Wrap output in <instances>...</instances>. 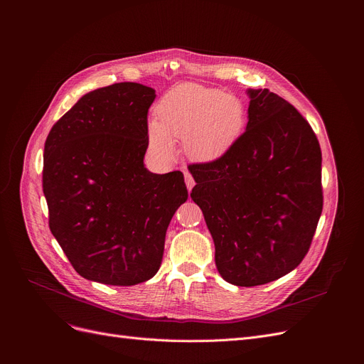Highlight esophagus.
<instances>
[{
  "label": "esophagus",
  "mask_w": 364,
  "mask_h": 364,
  "mask_svg": "<svg viewBox=\"0 0 364 364\" xmlns=\"http://www.w3.org/2000/svg\"><path fill=\"white\" fill-rule=\"evenodd\" d=\"M184 178H186V186H187V188H188V192L190 190H192L193 187H195V178L192 177V174H190L188 171H184Z\"/></svg>",
  "instance_id": "34e87169"
}]
</instances>
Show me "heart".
I'll use <instances>...</instances> for the list:
<instances>
[{
    "label": "heart",
    "mask_w": 364,
    "mask_h": 364,
    "mask_svg": "<svg viewBox=\"0 0 364 364\" xmlns=\"http://www.w3.org/2000/svg\"><path fill=\"white\" fill-rule=\"evenodd\" d=\"M246 122L242 102L221 90L184 84L158 102L149 127V147L158 156L174 155L172 140L183 139L188 156L214 161L230 149Z\"/></svg>",
    "instance_id": "obj_1"
}]
</instances>
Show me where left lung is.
Masks as SVG:
<instances>
[{
	"instance_id": "obj_1",
	"label": "left lung",
	"mask_w": 364,
	"mask_h": 364,
	"mask_svg": "<svg viewBox=\"0 0 364 364\" xmlns=\"http://www.w3.org/2000/svg\"><path fill=\"white\" fill-rule=\"evenodd\" d=\"M250 95L246 131L221 158L188 166L221 277L258 286L309 252L323 209L321 150L310 124L277 94Z\"/></svg>"
}]
</instances>
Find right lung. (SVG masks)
Masks as SVG:
<instances>
[{
  "label": "right lung",
  "mask_w": 364,
  "mask_h": 364,
  "mask_svg": "<svg viewBox=\"0 0 364 364\" xmlns=\"http://www.w3.org/2000/svg\"><path fill=\"white\" fill-rule=\"evenodd\" d=\"M155 97L137 82L90 91L46 140L50 230L87 280L132 286L151 279L171 218L187 200L183 172L153 174L143 162Z\"/></svg>",
  "instance_id": "obj_1"
}]
</instances>
